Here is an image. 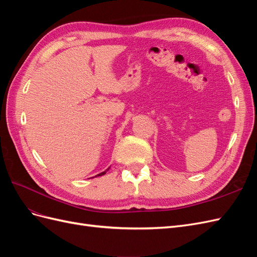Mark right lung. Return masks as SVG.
Here are the masks:
<instances>
[{
	"label": "right lung",
	"instance_id": "add662e5",
	"mask_svg": "<svg viewBox=\"0 0 257 257\" xmlns=\"http://www.w3.org/2000/svg\"><path fill=\"white\" fill-rule=\"evenodd\" d=\"M110 168V167H109ZM109 168H107L106 170H105V172H103V173H100V174H98V175H96L95 177H98V176H103V175H105L107 172H108V170H109ZM92 178H94V177H92Z\"/></svg>",
	"mask_w": 257,
	"mask_h": 257
}]
</instances>
